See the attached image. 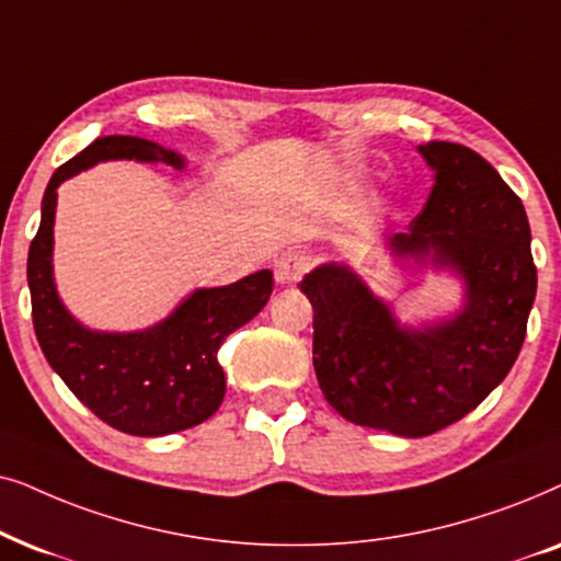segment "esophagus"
Listing matches in <instances>:
<instances>
[{
  "label": "esophagus",
  "mask_w": 561,
  "mask_h": 561,
  "mask_svg": "<svg viewBox=\"0 0 561 561\" xmlns=\"http://www.w3.org/2000/svg\"><path fill=\"white\" fill-rule=\"evenodd\" d=\"M308 266H310V261H308V256H302V253H297V251L282 253V256L274 261L276 285H282V287L297 285V282H300V276L308 272Z\"/></svg>",
  "instance_id": "obj_1"
}]
</instances>
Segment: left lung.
<instances>
[{
    "label": "left lung",
    "instance_id": "1",
    "mask_svg": "<svg viewBox=\"0 0 561 561\" xmlns=\"http://www.w3.org/2000/svg\"><path fill=\"white\" fill-rule=\"evenodd\" d=\"M428 203L405 233L385 236L398 264L461 282L457 312L400 323L343 261L302 276L312 305V367L328 405L356 425L421 438L457 423L507 377L536 297L531 228L518 199L472 148L431 140Z\"/></svg>",
    "mask_w": 561,
    "mask_h": 561
}]
</instances>
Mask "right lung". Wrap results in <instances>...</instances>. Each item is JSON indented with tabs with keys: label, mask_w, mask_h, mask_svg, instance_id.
I'll return each instance as SVG.
<instances>
[{
	"label": "right lung",
	"mask_w": 561,
	"mask_h": 561,
	"mask_svg": "<svg viewBox=\"0 0 561 561\" xmlns=\"http://www.w3.org/2000/svg\"><path fill=\"white\" fill-rule=\"evenodd\" d=\"M102 161L184 169V156L136 136L96 138L56 169L27 253L35 335L56 375L100 421L130 436H167L199 425L220 408L226 375L218 348L268 302L272 272L261 268L233 285L194 289L144 331H94L79 323L58 297L54 276L58 186Z\"/></svg>",
	"instance_id": "1"
}]
</instances>
